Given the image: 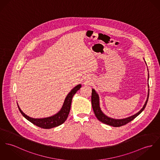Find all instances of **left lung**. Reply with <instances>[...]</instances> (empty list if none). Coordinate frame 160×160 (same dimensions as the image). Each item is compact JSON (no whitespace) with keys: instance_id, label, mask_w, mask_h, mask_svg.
<instances>
[{"instance_id":"8db88e82","label":"left lung","mask_w":160,"mask_h":160,"mask_svg":"<svg viewBox=\"0 0 160 160\" xmlns=\"http://www.w3.org/2000/svg\"><path fill=\"white\" fill-rule=\"evenodd\" d=\"M148 77H149V75H148ZM148 95H149V94H148V99H147L143 108L141 110L139 111L138 113L135 114V115L128 117L127 118L122 119H112V118L107 116L102 112V111H101L100 108V107H99V100H98L99 99H98V94L96 92V91L94 89H92V94H91L92 107V109L94 112V114L98 121H100V122L105 123L107 125H109L112 126V127H121L122 125H124L131 122L132 121H133L142 111L144 110V108H146V105L148 103Z\"/></svg>"}]
</instances>
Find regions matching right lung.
Returning a JSON list of instances; mask_svg holds the SVG:
<instances>
[{
    "label": "right lung",
    "mask_w": 160,
    "mask_h": 160,
    "mask_svg": "<svg viewBox=\"0 0 160 160\" xmlns=\"http://www.w3.org/2000/svg\"><path fill=\"white\" fill-rule=\"evenodd\" d=\"M80 88H81V85H78L75 86L74 89H72V91L68 94V95L67 96L66 98L65 99L62 110L55 115L49 118H46L43 119H33L25 114L21 110L19 107L18 105V108L25 118H26L30 122L33 123L34 125H37L40 128L49 129V128H52L57 127L58 125H60L62 123H64L67 119L69 111L71 110V105L72 98L74 94L77 92V91L78 89H80Z\"/></svg>",
    "instance_id": "right-lung-1"
}]
</instances>
